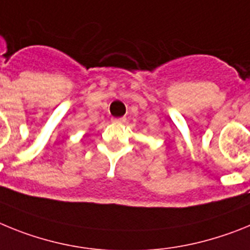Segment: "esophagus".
I'll return each mask as SVG.
<instances>
[{"label":"esophagus","instance_id":"esophagus-1","mask_svg":"<svg viewBox=\"0 0 250 250\" xmlns=\"http://www.w3.org/2000/svg\"><path fill=\"white\" fill-rule=\"evenodd\" d=\"M125 121H127V119H125V117H122V118H112L113 123H125Z\"/></svg>","mask_w":250,"mask_h":250}]
</instances>
